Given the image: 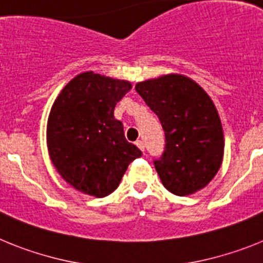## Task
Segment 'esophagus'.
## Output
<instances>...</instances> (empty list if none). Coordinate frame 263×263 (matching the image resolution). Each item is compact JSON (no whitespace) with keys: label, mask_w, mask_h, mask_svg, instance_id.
Returning <instances> with one entry per match:
<instances>
[{"label":"esophagus","mask_w":263,"mask_h":263,"mask_svg":"<svg viewBox=\"0 0 263 263\" xmlns=\"http://www.w3.org/2000/svg\"><path fill=\"white\" fill-rule=\"evenodd\" d=\"M136 145L138 146L139 150H142V152H145V143H143V141H141V139H139V141H137V142H136Z\"/></svg>","instance_id":"1"}]
</instances>
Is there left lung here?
<instances>
[{
  "mask_svg": "<svg viewBox=\"0 0 263 263\" xmlns=\"http://www.w3.org/2000/svg\"><path fill=\"white\" fill-rule=\"evenodd\" d=\"M136 90L164 130L166 150L154 160L164 187L176 196L205 187L221 167L225 145L220 116L208 93L179 73L141 81Z\"/></svg>",
  "mask_w": 263,
  "mask_h": 263,
  "instance_id": "1",
  "label": "left lung"
}]
</instances>
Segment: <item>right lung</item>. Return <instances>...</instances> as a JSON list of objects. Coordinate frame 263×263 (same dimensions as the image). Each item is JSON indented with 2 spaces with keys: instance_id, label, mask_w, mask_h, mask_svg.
Segmentation results:
<instances>
[{
  "instance_id": "add662e5",
  "label": "right lung",
  "mask_w": 263,
  "mask_h": 263,
  "mask_svg": "<svg viewBox=\"0 0 263 263\" xmlns=\"http://www.w3.org/2000/svg\"><path fill=\"white\" fill-rule=\"evenodd\" d=\"M132 89L127 80L83 72L63 88L47 121V147L59 175L95 197L108 196L142 152L127 142L116 104Z\"/></svg>"
}]
</instances>
